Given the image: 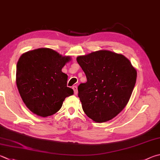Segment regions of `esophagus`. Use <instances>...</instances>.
<instances>
[{"label":"esophagus","instance_id":"34e87169","mask_svg":"<svg viewBox=\"0 0 160 160\" xmlns=\"http://www.w3.org/2000/svg\"><path fill=\"white\" fill-rule=\"evenodd\" d=\"M72 89H73V91H74V94H78V87L76 85H75V86L72 87Z\"/></svg>","mask_w":160,"mask_h":160}]
</instances>
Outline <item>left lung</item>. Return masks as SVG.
Segmentation results:
<instances>
[{
    "label": "left lung",
    "mask_w": 160,
    "mask_h": 160,
    "mask_svg": "<svg viewBox=\"0 0 160 160\" xmlns=\"http://www.w3.org/2000/svg\"><path fill=\"white\" fill-rule=\"evenodd\" d=\"M77 62L87 78L78 88L84 112L97 122L111 120L128 103L136 84V69L123 55L107 50L80 56Z\"/></svg>",
    "instance_id": "1"
}]
</instances>
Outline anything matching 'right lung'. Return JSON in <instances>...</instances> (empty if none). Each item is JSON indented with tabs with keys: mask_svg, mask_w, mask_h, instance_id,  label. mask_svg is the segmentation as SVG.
<instances>
[{
	"mask_svg": "<svg viewBox=\"0 0 160 160\" xmlns=\"http://www.w3.org/2000/svg\"><path fill=\"white\" fill-rule=\"evenodd\" d=\"M69 57L49 48L23 54L17 64L16 81L23 101L32 112L41 117L56 113L63 101L73 94L67 87L68 75L62 71Z\"/></svg>",
	"mask_w": 160,
	"mask_h": 160,
	"instance_id": "1",
	"label": "right lung"
}]
</instances>
